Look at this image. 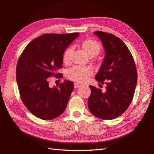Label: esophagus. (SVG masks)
Listing matches in <instances>:
<instances>
[{
    "label": "esophagus",
    "mask_w": 154,
    "mask_h": 154,
    "mask_svg": "<svg viewBox=\"0 0 154 154\" xmlns=\"http://www.w3.org/2000/svg\"><path fill=\"white\" fill-rule=\"evenodd\" d=\"M81 85L80 84H79V83H74V88L75 89H77V88H79V87H80Z\"/></svg>",
    "instance_id": "1"
}]
</instances>
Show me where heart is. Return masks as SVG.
I'll return each instance as SVG.
<instances>
[{
    "mask_svg": "<svg viewBox=\"0 0 154 154\" xmlns=\"http://www.w3.org/2000/svg\"><path fill=\"white\" fill-rule=\"evenodd\" d=\"M81 48L85 54L90 57L96 56L100 53L101 47L100 44L95 40L91 39H86L81 42ZM72 51V47H69L63 54V61L67 62L69 59ZM93 71L89 67H73L66 72V77L69 79L75 82L83 83L87 80L88 77L92 75Z\"/></svg>",
    "mask_w": 154,
    "mask_h": 154,
    "instance_id": "obj_1",
    "label": "heart"
}]
</instances>
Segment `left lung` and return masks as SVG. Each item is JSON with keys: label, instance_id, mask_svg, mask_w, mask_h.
Here are the masks:
<instances>
[{"label": "left lung", "instance_id": "obj_1", "mask_svg": "<svg viewBox=\"0 0 154 154\" xmlns=\"http://www.w3.org/2000/svg\"><path fill=\"white\" fill-rule=\"evenodd\" d=\"M94 34L102 42L105 51L95 79L106 87L105 92H103L100 89L89 86L91 93L88 106L99 119L112 120L125 112L132 102L137 84L136 67L131 53L122 40L101 31Z\"/></svg>", "mask_w": 154, "mask_h": 154}]
</instances>
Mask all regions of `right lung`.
I'll list each match as a JSON object with an SVG mask.
<instances>
[{
	"label": "right lung",
	"mask_w": 154,
	"mask_h": 154,
	"mask_svg": "<svg viewBox=\"0 0 154 154\" xmlns=\"http://www.w3.org/2000/svg\"><path fill=\"white\" fill-rule=\"evenodd\" d=\"M79 33L45 34L29 43L22 53L16 71L21 99L27 109L42 120H52L63 113L73 91V83L64 81L49 86V77L57 73L63 54Z\"/></svg>",
	"instance_id": "1"
}]
</instances>
